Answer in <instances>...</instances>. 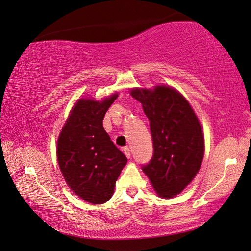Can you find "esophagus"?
<instances>
[{"label":"esophagus","mask_w":251,"mask_h":251,"mask_svg":"<svg viewBox=\"0 0 251 251\" xmlns=\"http://www.w3.org/2000/svg\"><path fill=\"white\" fill-rule=\"evenodd\" d=\"M123 151H124V153H125V155L127 156V158H130V156H131V153H130V149L128 148V147H125V148L124 149H123Z\"/></svg>","instance_id":"34e87169"}]
</instances>
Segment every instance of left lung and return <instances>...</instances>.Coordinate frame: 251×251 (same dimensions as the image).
I'll return each instance as SVG.
<instances>
[{"label":"left lung","instance_id":"left-lung-1","mask_svg":"<svg viewBox=\"0 0 251 251\" xmlns=\"http://www.w3.org/2000/svg\"><path fill=\"white\" fill-rule=\"evenodd\" d=\"M150 122L153 154L141 165L159 196L178 195L194 179L203 159L204 139L197 116L185 98L173 88L130 92Z\"/></svg>","mask_w":251,"mask_h":251}]
</instances>
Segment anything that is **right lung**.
Masks as SVG:
<instances>
[{
  "label": "right lung",
  "instance_id": "1",
  "mask_svg": "<svg viewBox=\"0 0 251 251\" xmlns=\"http://www.w3.org/2000/svg\"><path fill=\"white\" fill-rule=\"evenodd\" d=\"M116 97L102 102L78 101L57 140L58 165L67 185L93 204L104 203L112 197L116 179L127 163L102 124Z\"/></svg>",
  "mask_w": 251,
  "mask_h": 251
}]
</instances>
